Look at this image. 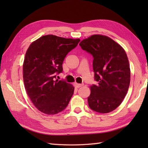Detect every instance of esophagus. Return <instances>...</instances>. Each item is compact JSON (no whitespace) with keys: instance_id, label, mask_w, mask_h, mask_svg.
<instances>
[{"instance_id":"obj_1","label":"esophagus","mask_w":148,"mask_h":148,"mask_svg":"<svg viewBox=\"0 0 148 148\" xmlns=\"http://www.w3.org/2000/svg\"><path fill=\"white\" fill-rule=\"evenodd\" d=\"M74 85L76 86V87H77V88H80V87H81V86H83V84L77 83H74Z\"/></svg>"}]
</instances>
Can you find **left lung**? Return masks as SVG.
<instances>
[{
    "instance_id": "8db88e82",
    "label": "left lung",
    "mask_w": 148,
    "mask_h": 148,
    "mask_svg": "<svg viewBox=\"0 0 148 148\" xmlns=\"http://www.w3.org/2000/svg\"><path fill=\"white\" fill-rule=\"evenodd\" d=\"M79 45L93 57V69L97 84L90 86L88 102L100 113L114 111L126 96L130 81V69L125 49L110 37L95 34Z\"/></svg>"
}]
</instances>
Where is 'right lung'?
Returning <instances> with one entry per match:
<instances>
[{
	"instance_id": "add662e5",
	"label": "right lung",
	"mask_w": 148,
	"mask_h": 148,
	"mask_svg": "<svg viewBox=\"0 0 148 148\" xmlns=\"http://www.w3.org/2000/svg\"><path fill=\"white\" fill-rule=\"evenodd\" d=\"M79 41V39L46 35L32 42L27 50L23 64L24 85L31 101L40 112L55 114L69 104L74 87L55 79L56 74L62 72L65 57Z\"/></svg>"
}]
</instances>
